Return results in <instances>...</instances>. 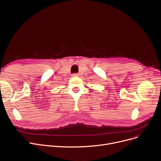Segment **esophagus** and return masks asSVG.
<instances>
[{"instance_id":"esophagus-1","label":"esophagus","mask_w":161,"mask_h":161,"mask_svg":"<svg viewBox=\"0 0 161 161\" xmlns=\"http://www.w3.org/2000/svg\"><path fill=\"white\" fill-rule=\"evenodd\" d=\"M72 76H79V74H72Z\"/></svg>"}]
</instances>
